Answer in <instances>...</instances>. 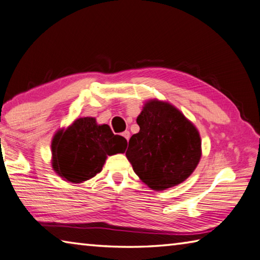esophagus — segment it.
<instances>
[{
    "mask_svg": "<svg viewBox=\"0 0 260 260\" xmlns=\"http://www.w3.org/2000/svg\"><path fill=\"white\" fill-rule=\"evenodd\" d=\"M122 136L127 140V142H129V138H130V133H129V131H124V133H122Z\"/></svg>",
    "mask_w": 260,
    "mask_h": 260,
    "instance_id": "1",
    "label": "esophagus"
}]
</instances>
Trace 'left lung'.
Returning a JSON list of instances; mask_svg holds the SVG:
<instances>
[{"mask_svg": "<svg viewBox=\"0 0 260 260\" xmlns=\"http://www.w3.org/2000/svg\"><path fill=\"white\" fill-rule=\"evenodd\" d=\"M139 133L125 155L149 188L163 190L183 183L201 157V138L192 123L172 105L149 100L137 117Z\"/></svg>", "mask_w": 260, "mask_h": 260, "instance_id": "8db88e82", "label": "left lung"}]
</instances>
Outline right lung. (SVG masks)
I'll return each instance as SVG.
<instances>
[{
	"mask_svg": "<svg viewBox=\"0 0 260 260\" xmlns=\"http://www.w3.org/2000/svg\"><path fill=\"white\" fill-rule=\"evenodd\" d=\"M126 139L114 135L107 124L93 117H82L54 135L51 144L52 168L71 183H82L102 171L107 155L124 153Z\"/></svg>",
	"mask_w": 260,
	"mask_h": 260,
	"instance_id": "right-lung-1",
	"label": "right lung"
}]
</instances>
